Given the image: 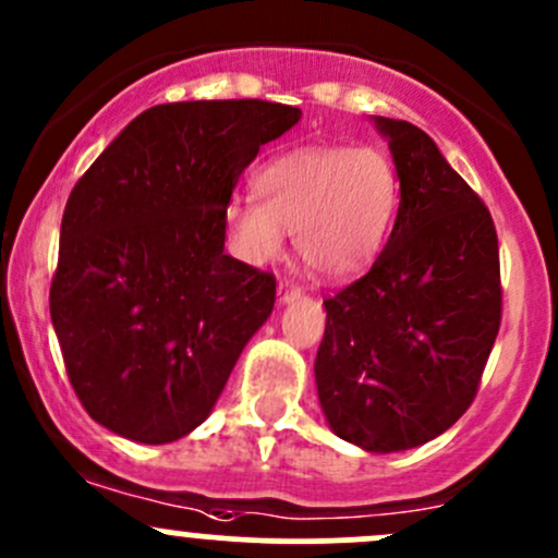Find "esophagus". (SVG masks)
Listing matches in <instances>:
<instances>
[{"label": "esophagus", "instance_id": "34e87169", "mask_svg": "<svg viewBox=\"0 0 558 558\" xmlns=\"http://www.w3.org/2000/svg\"><path fill=\"white\" fill-rule=\"evenodd\" d=\"M300 296H302L300 286H294L291 280H280V283H278V302H280V305H289V302L300 300Z\"/></svg>", "mask_w": 558, "mask_h": 558}]
</instances>
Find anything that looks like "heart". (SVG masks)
Returning a JSON list of instances; mask_svg holds the SVG:
<instances>
[{
	"label": "heart",
	"instance_id": "obj_1",
	"mask_svg": "<svg viewBox=\"0 0 558 558\" xmlns=\"http://www.w3.org/2000/svg\"><path fill=\"white\" fill-rule=\"evenodd\" d=\"M256 194L258 199L234 196L227 205L240 256L272 262L283 251V232H294L307 272L348 280L384 245L399 183L388 156L375 148H305L262 167Z\"/></svg>",
	"mask_w": 558,
	"mask_h": 558
}]
</instances>
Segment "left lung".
Instances as JSON below:
<instances>
[{
  "mask_svg": "<svg viewBox=\"0 0 558 558\" xmlns=\"http://www.w3.org/2000/svg\"><path fill=\"white\" fill-rule=\"evenodd\" d=\"M399 178L391 238L324 300L315 386L326 424L367 453L435 440L477 393L502 318L492 213L408 121L375 116Z\"/></svg>",
  "mask_w": 558,
  "mask_h": 558,
  "instance_id": "8db88e82",
  "label": "left lung"
}]
</instances>
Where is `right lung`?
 I'll list each match as a JSON object with an SVG mask.
<instances>
[{"instance_id":"right-lung-1","label":"right lung","mask_w":558,"mask_h":558,"mask_svg":"<svg viewBox=\"0 0 558 558\" xmlns=\"http://www.w3.org/2000/svg\"><path fill=\"white\" fill-rule=\"evenodd\" d=\"M300 107L156 105L75 183L61 218L50 320L97 424L165 446L216 408L275 305V278L229 253L227 205L258 148Z\"/></svg>"}]
</instances>
